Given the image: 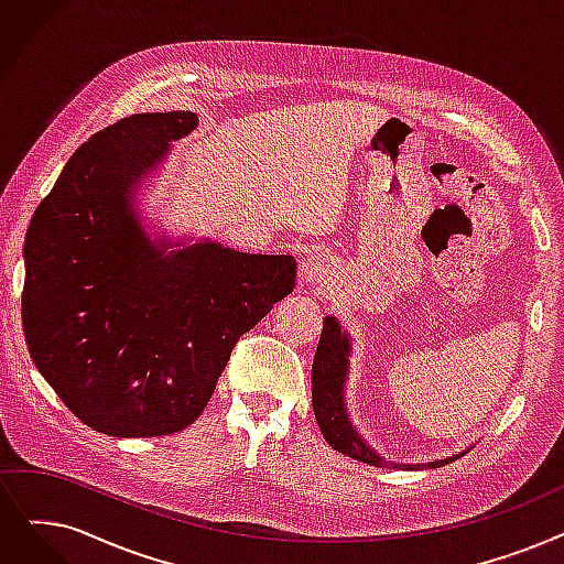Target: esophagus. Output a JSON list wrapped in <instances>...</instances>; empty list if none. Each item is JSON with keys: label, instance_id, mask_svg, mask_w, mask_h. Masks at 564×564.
<instances>
[{"label": "esophagus", "instance_id": "1", "mask_svg": "<svg viewBox=\"0 0 564 564\" xmlns=\"http://www.w3.org/2000/svg\"><path fill=\"white\" fill-rule=\"evenodd\" d=\"M332 274H334V262L321 253L308 256L300 269V276L306 283H329Z\"/></svg>", "mask_w": 564, "mask_h": 564}]
</instances>
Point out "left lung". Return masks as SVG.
Returning <instances> with one entry per match:
<instances>
[{"label":"left lung","instance_id":"left-lung-1","mask_svg":"<svg viewBox=\"0 0 564 564\" xmlns=\"http://www.w3.org/2000/svg\"><path fill=\"white\" fill-rule=\"evenodd\" d=\"M348 355H350V340L346 332H340L336 317L329 315L323 323L321 343H317V350L313 357L311 394H313L315 422L321 426L329 447H334L340 454H348L350 458H357L361 463L382 468L384 460L371 447H366L364 440L357 435V431L348 422L346 403H343V394H340L343 382H346V371H348ZM449 460L454 458L433 460L429 463V468H435V465H443ZM417 468H422V465H417Z\"/></svg>","mask_w":564,"mask_h":564}]
</instances>
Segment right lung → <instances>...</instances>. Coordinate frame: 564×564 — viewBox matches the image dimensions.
<instances>
[{
  "label": "right lung",
  "instance_id": "add662e5",
  "mask_svg": "<svg viewBox=\"0 0 564 564\" xmlns=\"http://www.w3.org/2000/svg\"><path fill=\"white\" fill-rule=\"evenodd\" d=\"M188 110L142 112L94 133L36 207L24 241L22 327L41 376L89 429L177 433L198 420L241 334L295 288L292 256L193 243L163 256L133 188Z\"/></svg>",
  "mask_w": 564,
  "mask_h": 564
}]
</instances>
